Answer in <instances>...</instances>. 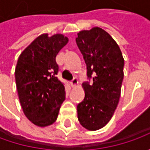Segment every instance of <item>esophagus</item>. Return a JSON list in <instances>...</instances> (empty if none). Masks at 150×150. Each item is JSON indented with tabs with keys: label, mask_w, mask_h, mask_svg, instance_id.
I'll use <instances>...</instances> for the list:
<instances>
[{
	"label": "esophagus",
	"mask_w": 150,
	"mask_h": 150,
	"mask_svg": "<svg viewBox=\"0 0 150 150\" xmlns=\"http://www.w3.org/2000/svg\"><path fill=\"white\" fill-rule=\"evenodd\" d=\"M78 79L77 78H73L72 79V81L71 82V86H72V88H76L77 86H78Z\"/></svg>",
	"instance_id": "34e87169"
}]
</instances>
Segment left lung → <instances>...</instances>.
Segmentation results:
<instances>
[{"instance_id":"left-lung-1","label":"left lung","mask_w":150,"mask_h":150,"mask_svg":"<svg viewBox=\"0 0 150 150\" xmlns=\"http://www.w3.org/2000/svg\"><path fill=\"white\" fill-rule=\"evenodd\" d=\"M76 42L93 83H83L85 97L78 105V118L86 129L106 125L118 106L124 79V59L113 38L100 27L78 33Z\"/></svg>"}]
</instances>
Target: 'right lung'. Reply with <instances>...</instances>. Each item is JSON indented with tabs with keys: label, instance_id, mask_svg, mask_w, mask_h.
Wrapping results in <instances>:
<instances>
[{
	"label": "right lung",
	"instance_id": "add662e5",
	"mask_svg": "<svg viewBox=\"0 0 150 150\" xmlns=\"http://www.w3.org/2000/svg\"><path fill=\"white\" fill-rule=\"evenodd\" d=\"M67 42L62 34L49 37L44 33L18 57L15 78L21 106L26 118L38 127L54 123L65 99V88L56 77V57Z\"/></svg>",
	"mask_w": 150,
	"mask_h": 150
}]
</instances>
